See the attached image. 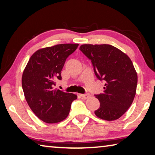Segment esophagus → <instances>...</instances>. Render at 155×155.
Returning <instances> with one entry per match:
<instances>
[{"instance_id":"obj_1","label":"esophagus","mask_w":155,"mask_h":155,"mask_svg":"<svg viewBox=\"0 0 155 155\" xmlns=\"http://www.w3.org/2000/svg\"><path fill=\"white\" fill-rule=\"evenodd\" d=\"M81 96L84 99H87L89 98H90V95L89 94H81Z\"/></svg>"}]
</instances>
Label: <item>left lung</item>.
Returning a JSON list of instances; mask_svg holds the SVG:
<instances>
[{
  "instance_id": "1",
  "label": "left lung",
  "mask_w": 155,
  "mask_h": 155,
  "mask_svg": "<svg viewBox=\"0 0 155 155\" xmlns=\"http://www.w3.org/2000/svg\"><path fill=\"white\" fill-rule=\"evenodd\" d=\"M81 51L92 63L94 73L105 82L103 94L96 95L101 103L95 115L113 121L125 114L134 100L137 72L127 54L109 44H83Z\"/></svg>"
}]
</instances>
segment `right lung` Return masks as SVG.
Segmentation results:
<instances>
[{"label":"right lung","instance_id":"obj_1","mask_svg":"<svg viewBox=\"0 0 155 155\" xmlns=\"http://www.w3.org/2000/svg\"><path fill=\"white\" fill-rule=\"evenodd\" d=\"M78 44H61L39 49L30 57L23 71L22 86L28 106L39 119L48 124L64 120L71 103L77 98L72 93L54 89L61 80L65 60Z\"/></svg>","mask_w":155,"mask_h":155}]
</instances>
